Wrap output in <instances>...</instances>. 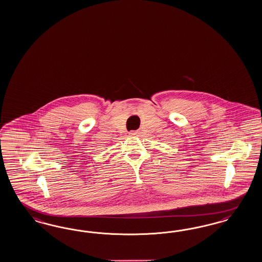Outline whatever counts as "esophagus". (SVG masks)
Listing matches in <instances>:
<instances>
[{
	"instance_id": "1",
	"label": "esophagus",
	"mask_w": 262,
	"mask_h": 262,
	"mask_svg": "<svg viewBox=\"0 0 262 262\" xmlns=\"http://www.w3.org/2000/svg\"><path fill=\"white\" fill-rule=\"evenodd\" d=\"M138 135V133L137 132H135V130H132V132H129V135L130 136H137Z\"/></svg>"
}]
</instances>
